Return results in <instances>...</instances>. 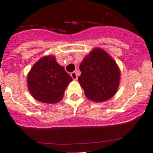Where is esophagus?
Masks as SVG:
<instances>
[{
	"label": "esophagus",
	"mask_w": 153,
	"mask_h": 153,
	"mask_svg": "<svg viewBox=\"0 0 153 153\" xmlns=\"http://www.w3.org/2000/svg\"><path fill=\"white\" fill-rule=\"evenodd\" d=\"M70 76H72L73 79H74V80H76V79H77V74H76V72H72L71 74H70Z\"/></svg>",
	"instance_id": "esophagus-1"
}]
</instances>
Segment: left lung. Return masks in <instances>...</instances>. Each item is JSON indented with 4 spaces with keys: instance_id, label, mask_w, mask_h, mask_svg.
<instances>
[{
    "instance_id": "left-lung-1",
    "label": "left lung",
    "mask_w": 153,
    "mask_h": 153,
    "mask_svg": "<svg viewBox=\"0 0 153 153\" xmlns=\"http://www.w3.org/2000/svg\"><path fill=\"white\" fill-rule=\"evenodd\" d=\"M78 80L85 95L93 102H104L118 90L120 71L117 63L105 51L94 48L79 65Z\"/></svg>"
}]
</instances>
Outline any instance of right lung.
I'll list each match as a JSON object with an SVG mask.
<instances>
[{
  "label": "right lung",
  "instance_id": "right-lung-1",
  "mask_svg": "<svg viewBox=\"0 0 153 153\" xmlns=\"http://www.w3.org/2000/svg\"><path fill=\"white\" fill-rule=\"evenodd\" d=\"M72 77L53 56L40 58L27 75L28 90L33 98L44 103L60 102Z\"/></svg>",
  "mask_w": 153,
  "mask_h": 153
}]
</instances>
